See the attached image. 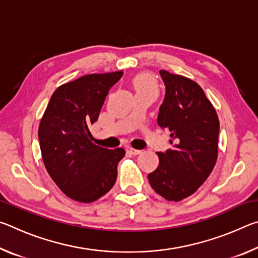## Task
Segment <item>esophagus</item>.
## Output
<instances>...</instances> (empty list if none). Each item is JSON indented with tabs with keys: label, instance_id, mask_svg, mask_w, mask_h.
<instances>
[{
	"label": "esophagus",
	"instance_id": "34e87169",
	"mask_svg": "<svg viewBox=\"0 0 258 258\" xmlns=\"http://www.w3.org/2000/svg\"><path fill=\"white\" fill-rule=\"evenodd\" d=\"M126 151H127L128 154H131V155H134V156H137V155H140V154H141V150L134 149V148H132V147H127V148H126Z\"/></svg>",
	"mask_w": 258,
	"mask_h": 258
}]
</instances>
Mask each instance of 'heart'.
<instances>
[{
	"label": "heart",
	"instance_id": "b5f03b06",
	"mask_svg": "<svg viewBox=\"0 0 258 258\" xmlns=\"http://www.w3.org/2000/svg\"><path fill=\"white\" fill-rule=\"evenodd\" d=\"M133 86L137 93L139 92H150L156 93V85L152 78L147 75V74H140V75L135 76L133 80Z\"/></svg>",
	"mask_w": 258,
	"mask_h": 258
}]
</instances>
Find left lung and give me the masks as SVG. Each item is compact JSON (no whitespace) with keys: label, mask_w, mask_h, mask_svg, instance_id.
Here are the masks:
<instances>
[{"label":"left lung","mask_w":258,"mask_h":258,"mask_svg":"<svg viewBox=\"0 0 258 258\" xmlns=\"http://www.w3.org/2000/svg\"><path fill=\"white\" fill-rule=\"evenodd\" d=\"M159 74L165 98L157 121L171 132L172 149L157 152L159 165L148 178L161 197L180 202L199 189L216 164L220 121L197 83L166 71Z\"/></svg>","instance_id":"obj_1"}]
</instances>
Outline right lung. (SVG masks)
I'll use <instances>...</instances> for the list:
<instances>
[{"instance_id": "obj_1", "label": "right lung", "mask_w": 258, "mask_h": 258, "mask_svg": "<svg viewBox=\"0 0 258 258\" xmlns=\"http://www.w3.org/2000/svg\"><path fill=\"white\" fill-rule=\"evenodd\" d=\"M123 72L90 74L54 91L43 115L38 139L52 180L73 200L93 203L110 191L123 148L95 146L89 127L98 120L109 90Z\"/></svg>"}]
</instances>
